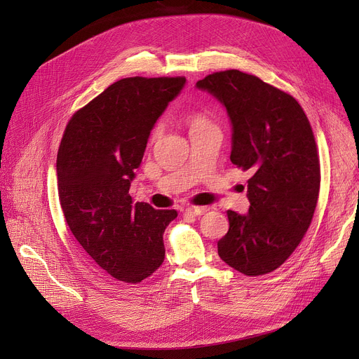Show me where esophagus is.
<instances>
[{"mask_svg": "<svg viewBox=\"0 0 359 359\" xmlns=\"http://www.w3.org/2000/svg\"><path fill=\"white\" fill-rule=\"evenodd\" d=\"M208 210V206H187L184 211L191 215H203Z\"/></svg>", "mask_w": 359, "mask_h": 359, "instance_id": "1", "label": "esophagus"}]
</instances>
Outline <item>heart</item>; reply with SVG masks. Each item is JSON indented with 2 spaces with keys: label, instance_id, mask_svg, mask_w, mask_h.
<instances>
[{
  "label": "heart",
  "instance_id": "b5f03b06",
  "mask_svg": "<svg viewBox=\"0 0 359 359\" xmlns=\"http://www.w3.org/2000/svg\"><path fill=\"white\" fill-rule=\"evenodd\" d=\"M187 125H189V129H195V128H201V126H205V125H210V121L208 118H206L205 115H202V113L199 111H192L187 115ZM160 132V128H156L154 129V135H157Z\"/></svg>",
  "mask_w": 359,
  "mask_h": 359
}]
</instances>
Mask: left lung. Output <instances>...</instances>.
<instances>
[{"label":"left lung","mask_w":359,"mask_h":359,"mask_svg":"<svg viewBox=\"0 0 359 359\" xmlns=\"http://www.w3.org/2000/svg\"><path fill=\"white\" fill-rule=\"evenodd\" d=\"M227 109L230 160L250 170L248 215L227 211L230 229L218 255L236 271L257 276L284 263L307 233L320 191V160L311 125L291 96L256 75L227 69L196 83Z\"/></svg>","instance_id":"obj_1"}]
</instances>
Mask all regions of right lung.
Instances as JSON below:
<instances>
[{
	"label": "right lung",
	"instance_id": "obj_1",
	"mask_svg": "<svg viewBox=\"0 0 359 359\" xmlns=\"http://www.w3.org/2000/svg\"><path fill=\"white\" fill-rule=\"evenodd\" d=\"M184 77H129L109 86L69 119L56 157L65 221L109 275L138 284L164 260L163 234L177 212L132 202L129 186L149 132Z\"/></svg>",
	"mask_w": 359,
	"mask_h": 359
}]
</instances>
